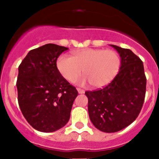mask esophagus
Listing matches in <instances>:
<instances>
[{
	"mask_svg": "<svg viewBox=\"0 0 159 159\" xmlns=\"http://www.w3.org/2000/svg\"><path fill=\"white\" fill-rule=\"evenodd\" d=\"M77 92H78L79 94H84V93H85V90L81 89V88H77Z\"/></svg>",
	"mask_w": 159,
	"mask_h": 159,
	"instance_id": "1",
	"label": "esophagus"
}]
</instances>
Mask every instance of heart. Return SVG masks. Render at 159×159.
Segmentation results:
<instances>
[{
  "mask_svg": "<svg viewBox=\"0 0 159 159\" xmlns=\"http://www.w3.org/2000/svg\"><path fill=\"white\" fill-rule=\"evenodd\" d=\"M57 67L64 78L73 82L82 73L84 77L79 82H90L94 87H102L110 83L120 69V57L116 51L85 48L73 53L72 57L61 55Z\"/></svg>",
  "mask_w": 159,
  "mask_h": 159,
  "instance_id": "1",
  "label": "heart"
}]
</instances>
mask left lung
Returning a JSON list of instances; mask_svg holds the SVG:
<instances>
[{"label":"left lung","instance_id":"8db88e82","mask_svg":"<svg viewBox=\"0 0 159 159\" xmlns=\"http://www.w3.org/2000/svg\"><path fill=\"white\" fill-rule=\"evenodd\" d=\"M111 46L120 57L118 74L102 89L85 93L90 120L104 133L120 131L135 120L143 106L146 89L141 60L130 49Z\"/></svg>","mask_w":159,"mask_h":159}]
</instances>
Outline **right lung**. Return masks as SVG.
Returning a JSON list of instances; mask_svg holds the SVG:
<instances>
[{
  "instance_id": "right-lung-1",
  "label": "right lung",
  "mask_w": 159,
  "mask_h": 159,
  "mask_svg": "<svg viewBox=\"0 0 159 159\" xmlns=\"http://www.w3.org/2000/svg\"><path fill=\"white\" fill-rule=\"evenodd\" d=\"M68 49L48 43L30 50L18 67V104L27 122L38 131H57L70 118L78 93L57 67V58Z\"/></svg>"
}]
</instances>
